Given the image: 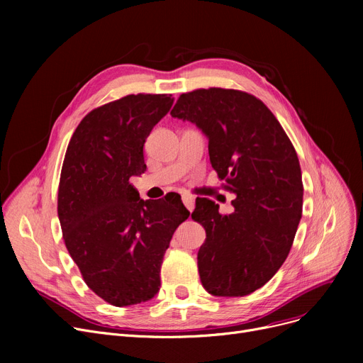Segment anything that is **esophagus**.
<instances>
[{
    "label": "esophagus",
    "mask_w": 363,
    "mask_h": 363,
    "mask_svg": "<svg viewBox=\"0 0 363 363\" xmlns=\"http://www.w3.org/2000/svg\"><path fill=\"white\" fill-rule=\"evenodd\" d=\"M182 201H184L185 207L188 208V211H189V212H193V211H194V206H196V200H194V197H193V196H188V194L182 196Z\"/></svg>",
    "instance_id": "esophagus-1"
}]
</instances>
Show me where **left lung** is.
Returning <instances> with one entry per match:
<instances>
[{"instance_id":"left-lung-1","label":"left lung","mask_w":363,"mask_h":363,"mask_svg":"<svg viewBox=\"0 0 363 363\" xmlns=\"http://www.w3.org/2000/svg\"><path fill=\"white\" fill-rule=\"evenodd\" d=\"M172 118L196 123L208 138V156L234 212L196 200L191 215L206 230L197 255L203 287L241 297L263 287L287 259L303 208L297 152L274 113L255 95L208 88L181 94Z\"/></svg>"}]
</instances>
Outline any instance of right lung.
I'll return each instance as SVG.
<instances>
[{
    "label": "right lung",
    "mask_w": 363,
    "mask_h": 363,
    "mask_svg": "<svg viewBox=\"0 0 363 363\" xmlns=\"http://www.w3.org/2000/svg\"><path fill=\"white\" fill-rule=\"evenodd\" d=\"M174 104L137 94L89 111L73 132L59 184L63 240L88 287L113 306L147 301L177 228L189 216L181 196L141 200L129 182L144 174V143Z\"/></svg>",
    "instance_id": "right-lung-1"
}]
</instances>
